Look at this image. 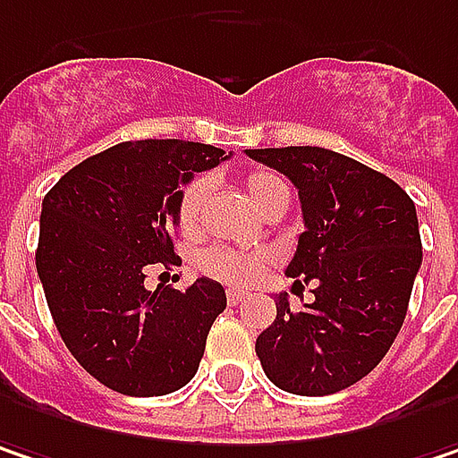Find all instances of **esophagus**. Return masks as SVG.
Segmentation results:
<instances>
[{"instance_id": "esophagus-1", "label": "esophagus", "mask_w": 458, "mask_h": 458, "mask_svg": "<svg viewBox=\"0 0 458 458\" xmlns=\"http://www.w3.org/2000/svg\"><path fill=\"white\" fill-rule=\"evenodd\" d=\"M243 299H246V293H243V291L228 288V304H233V307H235V304H241Z\"/></svg>"}]
</instances>
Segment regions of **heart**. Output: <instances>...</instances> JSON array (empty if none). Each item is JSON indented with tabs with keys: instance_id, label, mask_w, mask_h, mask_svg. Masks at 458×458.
I'll return each mask as SVG.
<instances>
[{
	"instance_id": "heart-1",
	"label": "heart",
	"mask_w": 458,
	"mask_h": 458,
	"mask_svg": "<svg viewBox=\"0 0 458 458\" xmlns=\"http://www.w3.org/2000/svg\"><path fill=\"white\" fill-rule=\"evenodd\" d=\"M243 188L249 193V199L254 201V207L259 212H265L270 204H275L277 199L288 196L285 183L272 175L267 170H254L243 178ZM212 183L199 175L193 181H188L183 191H181V201H178V225L186 235H196L201 230V220H204V207L209 199ZM270 257L267 254H257V251H241V249H225V246H215L209 251L201 254L199 267L217 277L225 280L233 285H246L251 280H257L265 267H267Z\"/></svg>"
}]
</instances>
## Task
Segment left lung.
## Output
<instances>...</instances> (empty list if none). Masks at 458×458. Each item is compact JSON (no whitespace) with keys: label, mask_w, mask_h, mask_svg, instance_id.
Segmentation results:
<instances>
[{"label":"left lung","mask_w":458,"mask_h":458,"mask_svg":"<svg viewBox=\"0 0 458 458\" xmlns=\"http://www.w3.org/2000/svg\"><path fill=\"white\" fill-rule=\"evenodd\" d=\"M299 188L304 233L285 275L312 283L314 301L257 338L265 375L288 394H338L394 346L422 265L414 201L388 175L319 146L246 148ZM304 288V285H301Z\"/></svg>","instance_id":"1"}]
</instances>
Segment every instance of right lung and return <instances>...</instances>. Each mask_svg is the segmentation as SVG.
<instances>
[{
	"label": "right lung",
	"mask_w": 458,
	"mask_h": 458,
	"mask_svg": "<svg viewBox=\"0 0 458 458\" xmlns=\"http://www.w3.org/2000/svg\"><path fill=\"white\" fill-rule=\"evenodd\" d=\"M228 159L217 146L146 139L99 151L41 204L36 270L67 352L102 386L165 395L196 375L225 310L217 280L144 288L148 265H175L181 186Z\"/></svg>",
	"instance_id": "right-lung-1"
}]
</instances>
